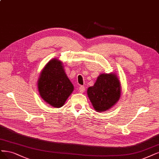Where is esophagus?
Here are the masks:
<instances>
[{
	"label": "esophagus",
	"instance_id": "1",
	"mask_svg": "<svg viewBox=\"0 0 159 159\" xmlns=\"http://www.w3.org/2000/svg\"><path fill=\"white\" fill-rule=\"evenodd\" d=\"M85 87L84 86L80 85V86L79 87V91H80V93H84V92L85 91Z\"/></svg>",
	"mask_w": 159,
	"mask_h": 159
}]
</instances>
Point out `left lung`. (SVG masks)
<instances>
[{
  "instance_id": "8db88e82",
  "label": "left lung",
  "mask_w": 159,
  "mask_h": 159,
  "mask_svg": "<svg viewBox=\"0 0 159 159\" xmlns=\"http://www.w3.org/2000/svg\"><path fill=\"white\" fill-rule=\"evenodd\" d=\"M121 86L114 73L101 74L94 85L87 89V95L97 112L107 111L116 104L120 97Z\"/></svg>"
}]
</instances>
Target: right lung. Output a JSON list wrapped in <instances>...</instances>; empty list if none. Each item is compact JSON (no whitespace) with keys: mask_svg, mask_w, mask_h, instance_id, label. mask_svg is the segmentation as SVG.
Wrapping results in <instances>:
<instances>
[{"mask_svg":"<svg viewBox=\"0 0 159 159\" xmlns=\"http://www.w3.org/2000/svg\"><path fill=\"white\" fill-rule=\"evenodd\" d=\"M37 85L41 98L54 108L62 107L74 91V85L66 74L62 62L57 58L45 65Z\"/></svg>","mask_w":159,"mask_h":159,"instance_id":"right-lung-1","label":"right lung"}]
</instances>
